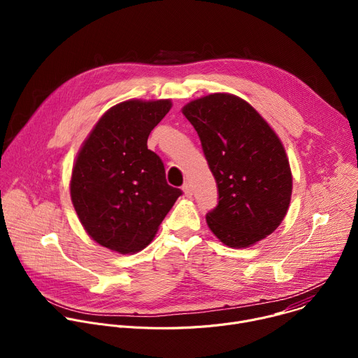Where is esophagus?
Listing matches in <instances>:
<instances>
[{
  "label": "esophagus",
  "instance_id": "34e87169",
  "mask_svg": "<svg viewBox=\"0 0 358 358\" xmlns=\"http://www.w3.org/2000/svg\"><path fill=\"white\" fill-rule=\"evenodd\" d=\"M182 191H184V195H185L187 198H191V195H192V189H191V184H189V182H184V185H182Z\"/></svg>",
  "mask_w": 358,
  "mask_h": 358
}]
</instances>
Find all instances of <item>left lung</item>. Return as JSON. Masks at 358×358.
I'll list each match as a JSON object with an SVG mask.
<instances>
[{
  "instance_id": "left-lung-1",
  "label": "left lung",
  "mask_w": 358,
  "mask_h": 358,
  "mask_svg": "<svg viewBox=\"0 0 358 358\" xmlns=\"http://www.w3.org/2000/svg\"><path fill=\"white\" fill-rule=\"evenodd\" d=\"M201 140L217 181L218 203L207 214L215 236L231 248H246L271 235L285 218L292 173L285 148L245 100L214 93L182 109Z\"/></svg>"
}]
</instances>
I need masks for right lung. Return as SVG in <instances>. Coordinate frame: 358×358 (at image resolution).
<instances>
[{
  "instance_id": "1",
  "label": "right lung",
  "mask_w": 358,
  "mask_h": 358,
  "mask_svg": "<svg viewBox=\"0 0 358 358\" xmlns=\"http://www.w3.org/2000/svg\"><path fill=\"white\" fill-rule=\"evenodd\" d=\"M170 109V100L123 101L101 116L79 151L71 196L83 228L101 246L123 255L145 248L182 194L147 148L148 134Z\"/></svg>"
}]
</instances>
